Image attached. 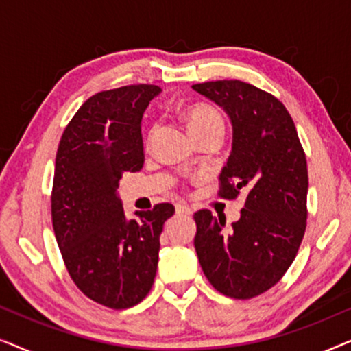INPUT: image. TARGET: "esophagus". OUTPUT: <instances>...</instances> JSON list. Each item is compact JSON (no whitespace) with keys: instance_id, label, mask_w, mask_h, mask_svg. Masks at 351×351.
Instances as JSON below:
<instances>
[{"instance_id":"esophagus-1","label":"esophagus","mask_w":351,"mask_h":351,"mask_svg":"<svg viewBox=\"0 0 351 351\" xmlns=\"http://www.w3.org/2000/svg\"><path fill=\"white\" fill-rule=\"evenodd\" d=\"M176 210L179 215H190L191 214V209L185 204H176Z\"/></svg>"}]
</instances>
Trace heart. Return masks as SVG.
<instances>
[{
    "label": "heart",
    "instance_id": "obj_1",
    "mask_svg": "<svg viewBox=\"0 0 351 351\" xmlns=\"http://www.w3.org/2000/svg\"><path fill=\"white\" fill-rule=\"evenodd\" d=\"M184 117L193 136L204 131H209V129L213 128H223L222 114H220L217 108L209 104L199 102V104L190 105V107L185 108ZM155 132H156V128H152L150 132H148V141H147L148 143L152 142Z\"/></svg>",
    "mask_w": 351,
    "mask_h": 351
}]
</instances>
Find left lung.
<instances>
[{
    "label": "left lung",
    "mask_w": 351,
    "mask_h": 351,
    "mask_svg": "<svg viewBox=\"0 0 351 351\" xmlns=\"http://www.w3.org/2000/svg\"><path fill=\"white\" fill-rule=\"evenodd\" d=\"M232 119L233 147L219 177V196L244 195L238 222L225 230L208 209L195 213V249L206 278L233 299L270 289L294 262L306 228L308 171L282 102L239 80L193 84Z\"/></svg>",
    "instance_id": "8db88e82"
}]
</instances>
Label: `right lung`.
<instances>
[{"label":"right lung","mask_w":351,"mask_h":351,"mask_svg":"<svg viewBox=\"0 0 351 351\" xmlns=\"http://www.w3.org/2000/svg\"><path fill=\"white\" fill-rule=\"evenodd\" d=\"M161 88L131 84L81 105L62 134L51 193L52 227L69 275L90 300L113 310L145 299L155 281L162 225L174 206L128 220L117 193L143 166L142 114Z\"/></svg>","instance_id":"right-lung-1"}]
</instances>
